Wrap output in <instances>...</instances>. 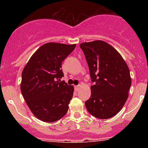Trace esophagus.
I'll return each instance as SVG.
<instances>
[{
  "mask_svg": "<svg viewBox=\"0 0 148 148\" xmlns=\"http://www.w3.org/2000/svg\"><path fill=\"white\" fill-rule=\"evenodd\" d=\"M80 87H81V85H80V84L77 85V86H74V88H75V90L76 91H79V89Z\"/></svg>",
  "mask_w": 148,
  "mask_h": 148,
  "instance_id": "1",
  "label": "esophagus"
}]
</instances>
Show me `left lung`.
I'll use <instances>...</instances> for the list:
<instances>
[{"label": "left lung", "mask_w": 148, "mask_h": 148, "mask_svg": "<svg viewBox=\"0 0 148 148\" xmlns=\"http://www.w3.org/2000/svg\"><path fill=\"white\" fill-rule=\"evenodd\" d=\"M92 82L91 97L85 102L94 117L109 119L122 110L131 86L130 70L118 51L103 41L80 44Z\"/></svg>", "instance_id": "left-lung-1"}]
</instances>
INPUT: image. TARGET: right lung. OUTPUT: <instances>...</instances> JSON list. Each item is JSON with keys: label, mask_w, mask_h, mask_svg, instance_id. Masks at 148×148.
<instances>
[{"label": "right lung", "mask_w": 148, "mask_h": 148, "mask_svg": "<svg viewBox=\"0 0 148 148\" xmlns=\"http://www.w3.org/2000/svg\"><path fill=\"white\" fill-rule=\"evenodd\" d=\"M76 44L47 43L30 58L21 74V91L33 114L40 120L52 122L66 114L74 86L60 79L62 63Z\"/></svg>", "instance_id": "add662e5"}]
</instances>
